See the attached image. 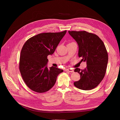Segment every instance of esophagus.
<instances>
[{
  "mask_svg": "<svg viewBox=\"0 0 120 120\" xmlns=\"http://www.w3.org/2000/svg\"><path fill=\"white\" fill-rule=\"evenodd\" d=\"M65 71H68V72H74L73 69H72V68H67V69H66Z\"/></svg>",
  "mask_w": 120,
  "mask_h": 120,
  "instance_id": "1",
  "label": "esophagus"
}]
</instances>
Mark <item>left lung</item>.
Masks as SVG:
<instances>
[{
  "mask_svg": "<svg viewBox=\"0 0 120 120\" xmlns=\"http://www.w3.org/2000/svg\"><path fill=\"white\" fill-rule=\"evenodd\" d=\"M77 42L79 57L81 61H86L84 70L76 68L75 72L81 75L79 81L74 82L77 88L90 90L95 88L103 80L108 61V54L103 41L96 34L86 31H68Z\"/></svg>",
  "mask_w": 120,
  "mask_h": 120,
  "instance_id": "1",
  "label": "left lung"
}]
</instances>
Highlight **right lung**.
I'll use <instances>...</instances> for the list:
<instances>
[{"instance_id":"obj_1","label":"right lung","mask_w":120,"mask_h":120,"mask_svg":"<svg viewBox=\"0 0 120 120\" xmlns=\"http://www.w3.org/2000/svg\"><path fill=\"white\" fill-rule=\"evenodd\" d=\"M67 30L45 32L34 36L24 43L20 52L19 68L25 84L32 90L42 93L54 85L63 70L46 64L48 56L55 51Z\"/></svg>"}]
</instances>
